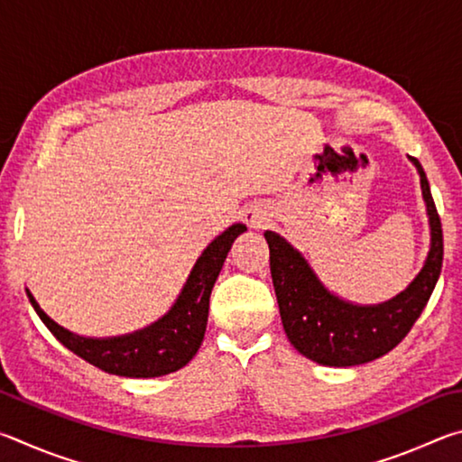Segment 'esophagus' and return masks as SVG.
Instances as JSON below:
<instances>
[{"label": "esophagus", "instance_id": "obj_1", "mask_svg": "<svg viewBox=\"0 0 462 462\" xmlns=\"http://www.w3.org/2000/svg\"><path fill=\"white\" fill-rule=\"evenodd\" d=\"M245 222L250 226V228H263L264 222H267V216L261 212H246Z\"/></svg>", "mask_w": 462, "mask_h": 462}]
</instances>
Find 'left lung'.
I'll list each match as a JSON object with an SVG mask.
<instances>
[{"instance_id":"1","label":"left lung","mask_w":462,"mask_h":462,"mask_svg":"<svg viewBox=\"0 0 462 462\" xmlns=\"http://www.w3.org/2000/svg\"><path fill=\"white\" fill-rule=\"evenodd\" d=\"M418 169L430 224V250L424 267L411 283L391 300L374 306H358L326 289L300 250L267 230L271 250V277L275 285L281 322L297 353L326 366H355L374 361L395 348L432 295L442 269V226L430 183L420 161Z\"/></svg>"}]
</instances>
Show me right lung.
Wrapping results in <instances>:
<instances>
[{
    "label": "right lung",
    "instance_id": "right-lung-1",
    "mask_svg": "<svg viewBox=\"0 0 462 462\" xmlns=\"http://www.w3.org/2000/svg\"><path fill=\"white\" fill-rule=\"evenodd\" d=\"M242 232H246L245 224H232L220 236L209 242L199 259L195 261L171 310L143 330L109 336V338L79 336L46 316L30 289H26L28 300L54 338L83 361L120 377H162V374L181 369L199 350L208 326L209 295L230 253L232 242Z\"/></svg>",
    "mask_w": 462,
    "mask_h": 462
}]
</instances>
